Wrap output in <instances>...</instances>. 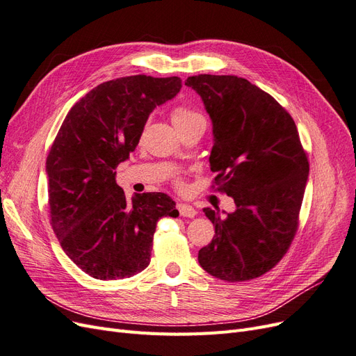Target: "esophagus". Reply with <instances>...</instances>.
Wrapping results in <instances>:
<instances>
[{
	"instance_id": "1",
	"label": "esophagus",
	"mask_w": 356,
	"mask_h": 356,
	"mask_svg": "<svg viewBox=\"0 0 356 356\" xmlns=\"http://www.w3.org/2000/svg\"><path fill=\"white\" fill-rule=\"evenodd\" d=\"M177 210L180 216L183 217H195L197 216V210H195L189 204H177Z\"/></svg>"
}]
</instances>
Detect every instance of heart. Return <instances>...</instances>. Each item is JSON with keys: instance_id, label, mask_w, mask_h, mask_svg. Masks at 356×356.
Listing matches in <instances>:
<instances>
[{"instance_id": "1", "label": "heart", "mask_w": 356, "mask_h": 356, "mask_svg": "<svg viewBox=\"0 0 356 356\" xmlns=\"http://www.w3.org/2000/svg\"><path fill=\"white\" fill-rule=\"evenodd\" d=\"M171 120H173V124L176 125V129L179 127H185V125L193 124V122H204V117L200 112L192 111L186 106H179L173 112H171Z\"/></svg>"}]
</instances>
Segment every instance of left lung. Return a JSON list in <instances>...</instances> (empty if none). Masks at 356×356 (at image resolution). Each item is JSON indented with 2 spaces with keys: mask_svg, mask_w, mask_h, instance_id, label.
Segmentation results:
<instances>
[{
  "mask_svg": "<svg viewBox=\"0 0 356 356\" xmlns=\"http://www.w3.org/2000/svg\"><path fill=\"white\" fill-rule=\"evenodd\" d=\"M213 122L210 167L234 213L204 209L216 235L198 253L201 268L227 281H248L284 257L299 226L309 163L294 120L266 91L235 75L186 79Z\"/></svg>",
  "mask_w": 356,
  "mask_h": 356,
  "instance_id": "left-lung-1",
  "label": "left lung"
}]
</instances>
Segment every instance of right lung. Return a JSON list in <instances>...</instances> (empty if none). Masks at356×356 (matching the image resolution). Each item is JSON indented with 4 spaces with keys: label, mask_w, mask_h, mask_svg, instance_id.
<instances>
[{
    "label": "right lung",
    "mask_w": 356,
    "mask_h": 356,
    "mask_svg": "<svg viewBox=\"0 0 356 356\" xmlns=\"http://www.w3.org/2000/svg\"><path fill=\"white\" fill-rule=\"evenodd\" d=\"M181 88L179 76H122L102 83L67 112L45 163L50 223L75 265L96 280L130 278L147 268L156 222L176 217L163 192L129 201L117 167L139 145L151 112Z\"/></svg>",
    "instance_id": "add662e5"
}]
</instances>
